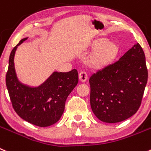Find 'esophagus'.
Masks as SVG:
<instances>
[{"instance_id":"esophagus-1","label":"esophagus","mask_w":151,"mask_h":151,"mask_svg":"<svg viewBox=\"0 0 151 151\" xmlns=\"http://www.w3.org/2000/svg\"><path fill=\"white\" fill-rule=\"evenodd\" d=\"M88 79V76H87V74L84 71H81V72L79 74V80L81 81V82L84 83L86 82Z\"/></svg>"}]
</instances>
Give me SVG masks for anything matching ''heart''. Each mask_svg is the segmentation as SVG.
<instances>
[{"mask_svg":"<svg viewBox=\"0 0 151 151\" xmlns=\"http://www.w3.org/2000/svg\"><path fill=\"white\" fill-rule=\"evenodd\" d=\"M95 50L88 60V64L95 68H101L112 63L119 51V47L115 42H108L106 39L95 40L91 45Z\"/></svg>","mask_w":151,"mask_h":151,"instance_id":"obj_1","label":"heart"}]
</instances>
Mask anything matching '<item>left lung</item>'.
<instances>
[{"mask_svg":"<svg viewBox=\"0 0 151 151\" xmlns=\"http://www.w3.org/2000/svg\"><path fill=\"white\" fill-rule=\"evenodd\" d=\"M147 75L145 56L139 43L120 60L92 74L90 104L97 118L117 123L134 115L142 104Z\"/></svg>","mask_w":151,"mask_h":151,"instance_id":"8db88e82","label":"left lung"}]
</instances>
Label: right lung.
<instances>
[{
	"label": "right lung",
	"instance_id": "right-lung-1",
	"mask_svg": "<svg viewBox=\"0 0 151 151\" xmlns=\"http://www.w3.org/2000/svg\"><path fill=\"white\" fill-rule=\"evenodd\" d=\"M27 39H22L11 52L6 85L12 107L22 119L38 127H49L61 118L66 99L78 83V73L76 69L65 73L54 72L37 88L19 83L14 67V56L17 47Z\"/></svg>",
	"mask_w": 151,
	"mask_h": 151
}]
</instances>
